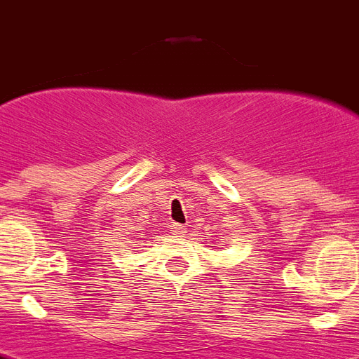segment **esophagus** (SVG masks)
<instances>
[{
	"mask_svg": "<svg viewBox=\"0 0 359 359\" xmlns=\"http://www.w3.org/2000/svg\"><path fill=\"white\" fill-rule=\"evenodd\" d=\"M170 231H172L174 236H185V233H187V228L183 226V224L172 223V224H170Z\"/></svg>",
	"mask_w": 359,
	"mask_h": 359,
	"instance_id": "obj_1",
	"label": "esophagus"
}]
</instances>
